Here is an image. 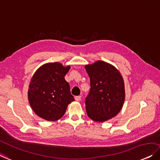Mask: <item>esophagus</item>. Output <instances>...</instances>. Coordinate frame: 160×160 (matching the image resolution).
<instances>
[{
	"mask_svg": "<svg viewBox=\"0 0 160 160\" xmlns=\"http://www.w3.org/2000/svg\"><path fill=\"white\" fill-rule=\"evenodd\" d=\"M75 99L76 101L79 102L81 100V96H76L75 97Z\"/></svg>",
	"mask_w": 160,
	"mask_h": 160,
	"instance_id": "esophagus-1",
	"label": "esophagus"
}]
</instances>
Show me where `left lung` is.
<instances>
[{"label":"left lung","instance_id":"obj_1","mask_svg":"<svg viewBox=\"0 0 160 160\" xmlns=\"http://www.w3.org/2000/svg\"><path fill=\"white\" fill-rule=\"evenodd\" d=\"M90 78V92L86 100L87 115L105 122L118 114L123 105L125 85L120 71L112 64L97 61L85 66Z\"/></svg>","mask_w":160,"mask_h":160}]
</instances>
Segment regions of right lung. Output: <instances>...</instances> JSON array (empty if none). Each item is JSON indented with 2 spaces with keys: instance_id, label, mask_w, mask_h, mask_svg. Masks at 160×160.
Listing matches in <instances>:
<instances>
[{
  "instance_id": "1",
  "label": "right lung",
  "mask_w": 160,
  "mask_h": 160,
  "mask_svg": "<svg viewBox=\"0 0 160 160\" xmlns=\"http://www.w3.org/2000/svg\"><path fill=\"white\" fill-rule=\"evenodd\" d=\"M71 68L58 62L43 64L32 76L28 100L34 113L50 121L59 120L74 98L65 75Z\"/></svg>"
}]
</instances>
